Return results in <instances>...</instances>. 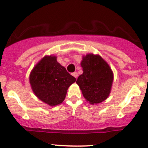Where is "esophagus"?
<instances>
[{
	"label": "esophagus",
	"mask_w": 148,
	"mask_h": 148,
	"mask_svg": "<svg viewBox=\"0 0 148 148\" xmlns=\"http://www.w3.org/2000/svg\"><path fill=\"white\" fill-rule=\"evenodd\" d=\"M72 76H74V77H75L76 79H77V77H78V73L76 72L72 73Z\"/></svg>",
	"instance_id": "1"
}]
</instances>
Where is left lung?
Returning a JSON list of instances; mask_svg holds the SVG:
<instances>
[{"label":"left lung","instance_id":"1","mask_svg":"<svg viewBox=\"0 0 148 148\" xmlns=\"http://www.w3.org/2000/svg\"><path fill=\"white\" fill-rule=\"evenodd\" d=\"M81 65L83 74L78 77L79 85L86 101L97 104L106 100L111 93L113 72L108 64L99 55L84 56Z\"/></svg>","mask_w":148,"mask_h":148}]
</instances>
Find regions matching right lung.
<instances>
[{
  "instance_id": "1",
  "label": "right lung",
  "mask_w": 148,
  "mask_h": 148,
  "mask_svg": "<svg viewBox=\"0 0 148 148\" xmlns=\"http://www.w3.org/2000/svg\"><path fill=\"white\" fill-rule=\"evenodd\" d=\"M29 81L35 96L54 106L62 103L67 89L76 79L58 62L56 56H46L32 69Z\"/></svg>"
}]
</instances>
